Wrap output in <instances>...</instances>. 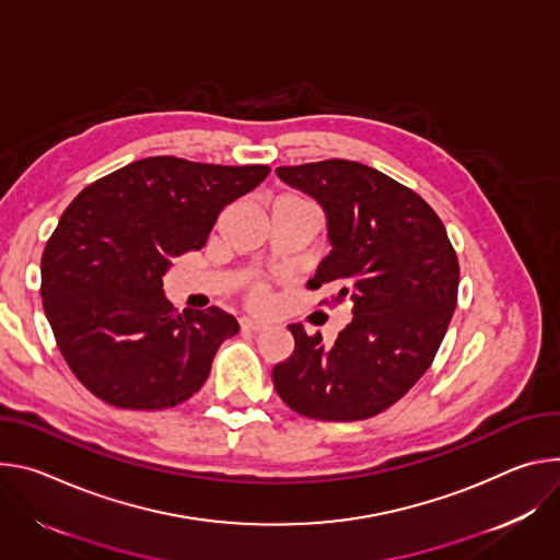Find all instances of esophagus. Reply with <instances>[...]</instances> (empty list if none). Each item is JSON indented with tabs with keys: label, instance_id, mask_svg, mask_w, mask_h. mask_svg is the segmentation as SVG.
<instances>
[{
	"label": "esophagus",
	"instance_id": "esophagus-1",
	"mask_svg": "<svg viewBox=\"0 0 560 560\" xmlns=\"http://www.w3.org/2000/svg\"><path fill=\"white\" fill-rule=\"evenodd\" d=\"M240 327H242V331H262L267 327V323L256 320V318H240Z\"/></svg>",
	"mask_w": 560,
	"mask_h": 560
}]
</instances>
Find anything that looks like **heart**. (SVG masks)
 Listing matches in <instances>:
<instances>
[{
  "label": "heart",
  "instance_id": "b5f03b06",
  "mask_svg": "<svg viewBox=\"0 0 560 560\" xmlns=\"http://www.w3.org/2000/svg\"><path fill=\"white\" fill-rule=\"evenodd\" d=\"M252 300H254V302H258V304H262V302L267 300V293H265V289H262V287H256V289L252 291Z\"/></svg>",
  "mask_w": 560,
  "mask_h": 560
}]
</instances>
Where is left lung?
Listing matches in <instances>:
<instances>
[{
    "mask_svg": "<svg viewBox=\"0 0 560 560\" xmlns=\"http://www.w3.org/2000/svg\"><path fill=\"white\" fill-rule=\"evenodd\" d=\"M278 177L314 198L331 254L308 287H338L353 318L334 345L289 325L293 353L273 366V387L298 413L364 420L398 402L429 369L458 295V258L433 209L389 175L349 160L278 166Z\"/></svg>",
    "mask_w": 560,
    "mask_h": 560,
    "instance_id": "8db88e82",
    "label": "left lung"
}]
</instances>
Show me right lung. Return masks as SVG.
I'll use <instances>...</instances> for the list:
<instances>
[{"mask_svg": "<svg viewBox=\"0 0 560 560\" xmlns=\"http://www.w3.org/2000/svg\"><path fill=\"white\" fill-rule=\"evenodd\" d=\"M269 166L158 155L121 166L61 213L42 256L44 314L78 381L119 409H168L209 378L240 331L218 306L177 314L164 295L173 258L207 244L218 215Z\"/></svg>", "mask_w": 560, "mask_h": 560, "instance_id": "right-lung-1", "label": "right lung"}]
</instances>
